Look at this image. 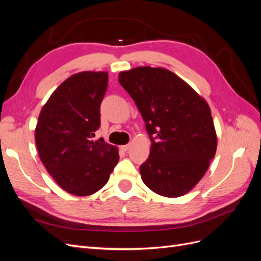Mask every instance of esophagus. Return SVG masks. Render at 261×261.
<instances>
[{"label":"esophagus","mask_w":261,"mask_h":261,"mask_svg":"<svg viewBox=\"0 0 261 261\" xmlns=\"http://www.w3.org/2000/svg\"><path fill=\"white\" fill-rule=\"evenodd\" d=\"M130 148V145L127 144V145H124V146H121V149L123 150V151H127V150Z\"/></svg>","instance_id":"obj_1"}]
</instances>
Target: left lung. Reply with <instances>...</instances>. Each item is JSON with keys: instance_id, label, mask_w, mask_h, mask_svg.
<instances>
[{"instance_id": "left-lung-1", "label": "left lung", "mask_w": 261, "mask_h": 261, "mask_svg": "<svg viewBox=\"0 0 261 261\" xmlns=\"http://www.w3.org/2000/svg\"><path fill=\"white\" fill-rule=\"evenodd\" d=\"M118 76L151 141L150 154L139 169L143 181L164 197L188 193L207 172L217 150L207 102L165 68L137 67Z\"/></svg>"}]
</instances>
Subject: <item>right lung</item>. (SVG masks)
<instances>
[{"label": "right lung", "instance_id": "1", "mask_svg": "<svg viewBox=\"0 0 261 261\" xmlns=\"http://www.w3.org/2000/svg\"><path fill=\"white\" fill-rule=\"evenodd\" d=\"M107 72L78 73L61 84L42 108L36 145L46 171L69 194L88 196L109 180L118 162L117 148L100 138V106Z\"/></svg>", "mask_w": 261, "mask_h": 261}]
</instances>
